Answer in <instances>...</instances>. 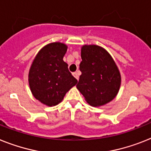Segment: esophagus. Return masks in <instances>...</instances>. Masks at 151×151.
Masks as SVG:
<instances>
[{"mask_svg":"<svg viewBox=\"0 0 151 151\" xmlns=\"http://www.w3.org/2000/svg\"><path fill=\"white\" fill-rule=\"evenodd\" d=\"M79 75H80V73H79L78 71H77V72H76V73H73V76H74V77L76 78L77 80H78V78H79Z\"/></svg>","mask_w":151,"mask_h":151,"instance_id":"esophagus-1","label":"esophagus"}]
</instances>
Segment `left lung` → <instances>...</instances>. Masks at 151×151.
Listing matches in <instances>:
<instances>
[{"label": "left lung", "instance_id": "1", "mask_svg": "<svg viewBox=\"0 0 151 151\" xmlns=\"http://www.w3.org/2000/svg\"><path fill=\"white\" fill-rule=\"evenodd\" d=\"M82 75L76 87L92 106H101L113 100L121 85V76L112 56L96 45L81 47Z\"/></svg>", "mask_w": 151, "mask_h": 151}]
</instances>
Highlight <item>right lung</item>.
Here are the masks:
<instances>
[{
	"mask_svg": "<svg viewBox=\"0 0 151 151\" xmlns=\"http://www.w3.org/2000/svg\"><path fill=\"white\" fill-rule=\"evenodd\" d=\"M68 46L62 42L46 45L34 58L28 73V83L33 96L39 102L54 106L77 83L68 71L63 57Z\"/></svg>",
	"mask_w": 151,
	"mask_h": 151,
	"instance_id": "1",
	"label": "right lung"
}]
</instances>
